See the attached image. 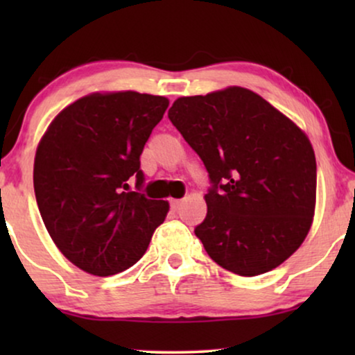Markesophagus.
<instances>
[{
  "instance_id": "obj_1",
  "label": "esophagus",
  "mask_w": 355,
  "mask_h": 355,
  "mask_svg": "<svg viewBox=\"0 0 355 355\" xmlns=\"http://www.w3.org/2000/svg\"><path fill=\"white\" fill-rule=\"evenodd\" d=\"M169 205H171V210H173V211H178L179 208H181V205H182V200H178V198H173V200L169 202Z\"/></svg>"
}]
</instances>
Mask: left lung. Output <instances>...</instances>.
Segmentation results:
<instances>
[{"mask_svg": "<svg viewBox=\"0 0 355 355\" xmlns=\"http://www.w3.org/2000/svg\"><path fill=\"white\" fill-rule=\"evenodd\" d=\"M168 118L213 187L196 227L211 260L241 276L271 271L299 249L315 215L317 162L307 134L244 87L181 96Z\"/></svg>", "mask_w": 355, "mask_h": 355, "instance_id": "obj_1", "label": "left lung"}]
</instances>
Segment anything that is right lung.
Returning <instances> with one entry per match:
<instances>
[{
    "label": "right lung",
    "instance_id": "right-lung-1",
    "mask_svg": "<svg viewBox=\"0 0 355 355\" xmlns=\"http://www.w3.org/2000/svg\"><path fill=\"white\" fill-rule=\"evenodd\" d=\"M166 96L95 92L60 111L37 147L33 189L48 234L77 268L95 276L142 259L169 211L166 200L129 191L144 184L140 155Z\"/></svg>",
    "mask_w": 355,
    "mask_h": 355
}]
</instances>
